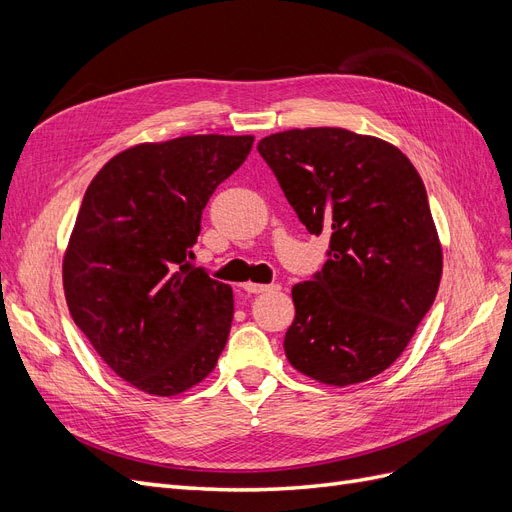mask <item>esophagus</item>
I'll use <instances>...</instances> for the list:
<instances>
[{
  "mask_svg": "<svg viewBox=\"0 0 512 512\" xmlns=\"http://www.w3.org/2000/svg\"><path fill=\"white\" fill-rule=\"evenodd\" d=\"M243 290H245L247 294L275 292V290H280V284H271V286H267V284H254V282H247V284H243Z\"/></svg>",
  "mask_w": 512,
  "mask_h": 512,
  "instance_id": "1",
  "label": "esophagus"
}]
</instances>
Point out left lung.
Returning <instances> with one entry per match:
<instances>
[{"instance_id": "8db88e82", "label": "left lung", "mask_w": 512, "mask_h": 512, "mask_svg": "<svg viewBox=\"0 0 512 512\" xmlns=\"http://www.w3.org/2000/svg\"><path fill=\"white\" fill-rule=\"evenodd\" d=\"M258 153L329 260L292 286L288 363L329 386L389 369L436 299L442 243L421 175L395 145L344 128L265 136Z\"/></svg>"}]
</instances>
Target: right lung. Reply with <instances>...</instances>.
Masks as SVG:
<instances>
[{
    "mask_svg": "<svg viewBox=\"0 0 512 512\" xmlns=\"http://www.w3.org/2000/svg\"><path fill=\"white\" fill-rule=\"evenodd\" d=\"M252 145V134L141 143L89 183L61 265L66 303L100 359L138 391L179 395L220 359L232 288L188 256L207 200Z\"/></svg>",
    "mask_w": 512,
    "mask_h": 512,
    "instance_id": "right-lung-1",
    "label": "right lung"
}]
</instances>
